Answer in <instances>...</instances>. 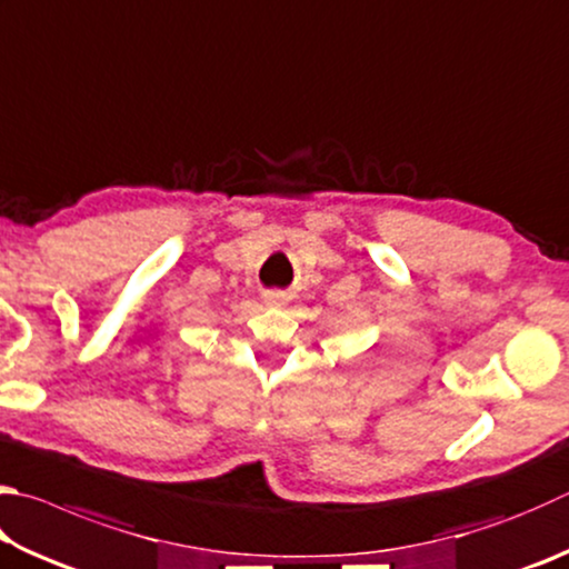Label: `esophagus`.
<instances>
[{
    "label": "esophagus",
    "mask_w": 569,
    "mask_h": 569,
    "mask_svg": "<svg viewBox=\"0 0 569 569\" xmlns=\"http://www.w3.org/2000/svg\"><path fill=\"white\" fill-rule=\"evenodd\" d=\"M263 301H266V306H283L286 298L281 293H266Z\"/></svg>",
    "instance_id": "1"
}]
</instances>
